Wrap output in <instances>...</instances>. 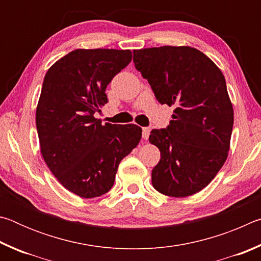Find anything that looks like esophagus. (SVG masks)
I'll list each match as a JSON object with an SVG mask.
<instances>
[{"label":"esophagus","mask_w":261,"mask_h":261,"mask_svg":"<svg viewBox=\"0 0 261 261\" xmlns=\"http://www.w3.org/2000/svg\"><path fill=\"white\" fill-rule=\"evenodd\" d=\"M149 130L148 127H143V138L145 139V140H147V138H148V136H149Z\"/></svg>","instance_id":"1"}]
</instances>
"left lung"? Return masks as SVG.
<instances>
[{"label":"left lung","mask_w":261,"mask_h":261,"mask_svg":"<svg viewBox=\"0 0 261 261\" xmlns=\"http://www.w3.org/2000/svg\"><path fill=\"white\" fill-rule=\"evenodd\" d=\"M134 62L159 102L175 106L169 126L149 135L161 154L153 187L165 196H192L213 180L230 149L233 108L226 79L208 56L190 46L136 49Z\"/></svg>","instance_id":"8db88e82"}]
</instances>
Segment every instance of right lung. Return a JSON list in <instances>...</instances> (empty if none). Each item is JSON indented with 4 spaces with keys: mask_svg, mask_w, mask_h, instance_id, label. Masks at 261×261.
I'll return each instance as SVG.
<instances>
[{
    "mask_svg": "<svg viewBox=\"0 0 261 261\" xmlns=\"http://www.w3.org/2000/svg\"><path fill=\"white\" fill-rule=\"evenodd\" d=\"M131 60L130 49H76L43 79L35 113L41 155L56 179L82 198L107 193L122 159L141 139L138 125L94 117L107 103L108 84Z\"/></svg>",
    "mask_w": 261,
    "mask_h": 261,
    "instance_id": "add662e5",
    "label": "right lung"
}]
</instances>
